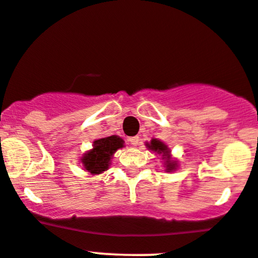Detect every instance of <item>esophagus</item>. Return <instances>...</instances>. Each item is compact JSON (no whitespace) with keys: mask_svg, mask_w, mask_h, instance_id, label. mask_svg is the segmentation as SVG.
<instances>
[{"mask_svg":"<svg viewBox=\"0 0 258 258\" xmlns=\"http://www.w3.org/2000/svg\"><path fill=\"white\" fill-rule=\"evenodd\" d=\"M128 141H130V143H131V145L138 146V143H140V137H138V136H134V137L130 138Z\"/></svg>","mask_w":258,"mask_h":258,"instance_id":"obj_1","label":"esophagus"}]
</instances>
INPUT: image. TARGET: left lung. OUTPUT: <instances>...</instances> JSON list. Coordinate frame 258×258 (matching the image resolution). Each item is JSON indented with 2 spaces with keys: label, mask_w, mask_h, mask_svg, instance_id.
<instances>
[{
  "label": "left lung",
  "mask_w": 258,
  "mask_h": 258,
  "mask_svg": "<svg viewBox=\"0 0 258 258\" xmlns=\"http://www.w3.org/2000/svg\"><path fill=\"white\" fill-rule=\"evenodd\" d=\"M146 146H147L148 150L156 152V153L158 154H162V157H163V159L165 161V170H167V172H172V170L177 169V163H175V161H173V159L170 158L169 148H168L167 145H164L162 141L153 138L150 143H146Z\"/></svg>",
  "instance_id": "obj_1"
}]
</instances>
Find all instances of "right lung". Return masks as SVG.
<instances>
[{
	"mask_svg": "<svg viewBox=\"0 0 258 258\" xmlns=\"http://www.w3.org/2000/svg\"><path fill=\"white\" fill-rule=\"evenodd\" d=\"M123 147V140L118 136H110L94 141L93 150L81 157L84 169L91 174H101L108 169L111 158L118 148Z\"/></svg>",
	"mask_w": 258,
	"mask_h": 258,
	"instance_id": "1",
	"label": "right lung"
}]
</instances>
